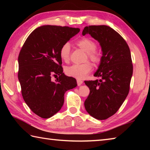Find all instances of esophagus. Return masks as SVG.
Wrapping results in <instances>:
<instances>
[{"mask_svg":"<svg viewBox=\"0 0 150 150\" xmlns=\"http://www.w3.org/2000/svg\"><path fill=\"white\" fill-rule=\"evenodd\" d=\"M77 85H78V86H81V85L83 84V81H81V80H80V79H77Z\"/></svg>","mask_w":150,"mask_h":150,"instance_id":"34e87169","label":"esophagus"}]
</instances>
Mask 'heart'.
Instances as JSON below:
<instances>
[{"label":"heart","mask_w":150,"mask_h":150,"mask_svg":"<svg viewBox=\"0 0 150 150\" xmlns=\"http://www.w3.org/2000/svg\"><path fill=\"white\" fill-rule=\"evenodd\" d=\"M77 46L87 52L85 60L91 61L95 65L99 64L101 55L96 50V45L95 42L87 38H83L77 42ZM71 45L69 43H65L60 48V57L63 62L68 63L70 60ZM92 69V65L89 62H85L83 64H74L68 66L65 69V74L77 79H83Z\"/></svg>","instance_id":"obj_1"}]
</instances>
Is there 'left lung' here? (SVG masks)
<instances>
[{
  "label": "left lung",
  "instance_id": "1",
  "mask_svg": "<svg viewBox=\"0 0 150 150\" xmlns=\"http://www.w3.org/2000/svg\"><path fill=\"white\" fill-rule=\"evenodd\" d=\"M82 34L91 35L102 50L94 74L100 79L85 81L90 89L85 108L93 118L105 120L115 115L128 95L133 73L130 51L123 38L108 26H86Z\"/></svg>",
  "mask_w": 150,
  "mask_h": 150
}]
</instances>
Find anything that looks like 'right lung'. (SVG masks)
<instances>
[{"label":"right lung","instance_id":"obj_1","mask_svg":"<svg viewBox=\"0 0 150 150\" xmlns=\"http://www.w3.org/2000/svg\"><path fill=\"white\" fill-rule=\"evenodd\" d=\"M79 28L45 25L28 37L18 55V80L23 98L33 112L49 118L60 110L64 94L77 87L75 79L63 73L59 51ZM52 75L59 76L55 81Z\"/></svg>","mask_w":150,"mask_h":150}]
</instances>
